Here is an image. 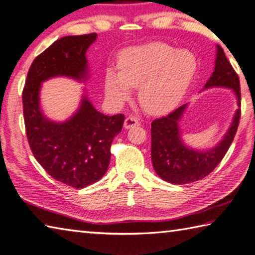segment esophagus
<instances>
[{
	"mask_svg": "<svg viewBox=\"0 0 255 255\" xmlns=\"http://www.w3.org/2000/svg\"><path fill=\"white\" fill-rule=\"evenodd\" d=\"M139 125V122L137 117L134 116H128L126 119H125V123H124V126L126 129H129L131 127H134V126H138Z\"/></svg>",
	"mask_w": 255,
	"mask_h": 255,
	"instance_id": "esophagus-1",
	"label": "esophagus"
}]
</instances>
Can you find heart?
I'll return each mask as SVG.
<instances>
[{
  "instance_id": "1",
  "label": "heart",
  "mask_w": 255,
  "mask_h": 255,
  "mask_svg": "<svg viewBox=\"0 0 255 255\" xmlns=\"http://www.w3.org/2000/svg\"><path fill=\"white\" fill-rule=\"evenodd\" d=\"M118 68L119 72L106 74L108 99L122 104L130 95V88H138L143 110L161 115L181 101L196 70V60L191 52L176 51L164 42L153 41L125 50Z\"/></svg>"
}]
</instances>
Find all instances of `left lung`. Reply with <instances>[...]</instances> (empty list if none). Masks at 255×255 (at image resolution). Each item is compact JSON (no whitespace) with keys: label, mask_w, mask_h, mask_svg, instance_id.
<instances>
[{"label":"left lung","mask_w":255,"mask_h":255,"mask_svg":"<svg viewBox=\"0 0 255 255\" xmlns=\"http://www.w3.org/2000/svg\"><path fill=\"white\" fill-rule=\"evenodd\" d=\"M213 86L234 90L239 106L228 132L215 148L197 151L189 149L183 143L178 121L185 111L186 104L151 123V160L155 173L162 180L172 184H186L202 180L220 163L234 141L241 117L240 81L220 46H217L215 71L205 84V89Z\"/></svg>","instance_id":"left-lung-1"}]
</instances>
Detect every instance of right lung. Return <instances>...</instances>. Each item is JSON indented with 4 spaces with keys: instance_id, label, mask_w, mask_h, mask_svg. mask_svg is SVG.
<instances>
[{
    "instance_id": "add662e5",
    "label": "right lung",
    "mask_w": 255,
    "mask_h": 255,
    "mask_svg": "<svg viewBox=\"0 0 255 255\" xmlns=\"http://www.w3.org/2000/svg\"><path fill=\"white\" fill-rule=\"evenodd\" d=\"M96 34L67 36L35 58L23 90V113L29 147L35 159L55 180L74 188L91 185L105 174L111 145L122 131L125 116L97 112L84 97L80 110L66 123L42 115L39 90L42 81L58 75L82 80L88 73L85 52Z\"/></svg>"
}]
</instances>
